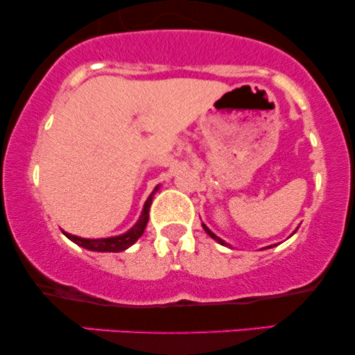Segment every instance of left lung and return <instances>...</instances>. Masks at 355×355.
<instances>
[{
  "instance_id": "left-lung-1",
  "label": "left lung",
  "mask_w": 355,
  "mask_h": 355,
  "mask_svg": "<svg viewBox=\"0 0 355 355\" xmlns=\"http://www.w3.org/2000/svg\"><path fill=\"white\" fill-rule=\"evenodd\" d=\"M202 225H203V223H202ZM203 229H205V232H207V234H209V235H210V237H211V239H214V240H217V242H218V243H222V245H227V247H229V243H225V242H223V240H222V239H218V237H217V235H215V234H214V232H211V230L209 229V227H207V225H203ZM270 247H272V245H270Z\"/></svg>"
}]
</instances>
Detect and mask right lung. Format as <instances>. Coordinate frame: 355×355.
<instances>
[{
	"label": "right lung",
	"instance_id": "obj_1",
	"mask_svg": "<svg viewBox=\"0 0 355 355\" xmlns=\"http://www.w3.org/2000/svg\"><path fill=\"white\" fill-rule=\"evenodd\" d=\"M157 190H158V187L152 191V193H150V197L146 198V202L144 205V211H141L138 222L128 232H125V234L116 235V237H108V239H81V237H76V235L67 234V232H63V234L67 235L71 242H75L76 245L87 248V250H93V252H121V250H125V248L133 245V243H135L137 240L141 237V234H144L146 223H148V211H150V205H152V200H153V193Z\"/></svg>",
	"mask_w": 355,
	"mask_h": 355
}]
</instances>
